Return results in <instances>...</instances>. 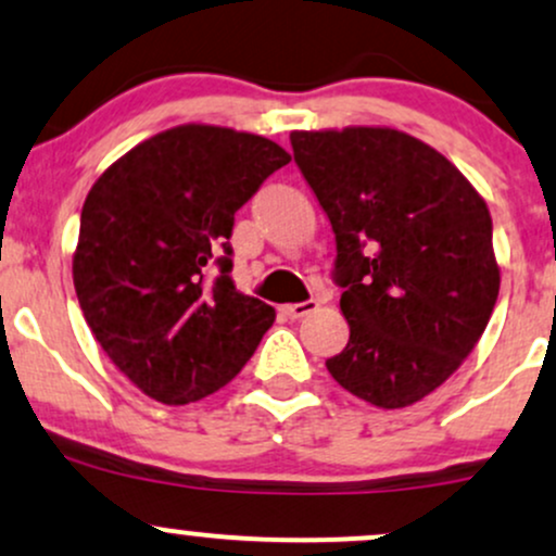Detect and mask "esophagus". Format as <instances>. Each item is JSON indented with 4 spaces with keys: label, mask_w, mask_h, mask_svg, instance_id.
<instances>
[{
    "label": "esophagus",
    "mask_w": 556,
    "mask_h": 556,
    "mask_svg": "<svg viewBox=\"0 0 556 556\" xmlns=\"http://www.w3.org/2000/svg\"><path fill=\"white\" fill-rule=\"evenodd\" d=\"M318 308V303L316 300H303V303H290V305H282V316H287V318H303V316H308V314H314V311Z\"/></svg>",
    "instance_id": "esophagus-1"
}]
</instances>
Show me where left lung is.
<instances>
[{"label":"left lung","instance_id":"obj_1","mask_svg":"<svg viewBox=\"0 0 556 556\" xmlns=\"http://www.w3.org/2000/svg\"><path fill=\"white\" fill-rule=\"evenodd\" d=\"M290 143L337 240L350 340L329 374L376 407L413 405L457 371L494 311L486 201L450 159L392 127L295 130Z\"/></svg>","mask_w":556,"mask_h":556}]
</instances>
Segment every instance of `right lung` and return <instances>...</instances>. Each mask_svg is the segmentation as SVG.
Wrapping results in <instances>:
<instances>
[{"mask_svg":"<svg viewBox=\"0 0 556 556\" xmlns=\"http://www.w3.org/2000/svg\"><path fill=\"white\" fill-rule=\"evenodd\" d=\"M287 162L269 138L180 125L127 151L86 195L73 256L80 311L114 366L156 402L214 394L274 324L271 305L235 290L229 238L235 212ZM212 260L220 274L208 280Z\"/></svg>","mask_w":556,"mask_h":556,"instance_id":"right-lung-1","label":"right lung"}]
</instances>
